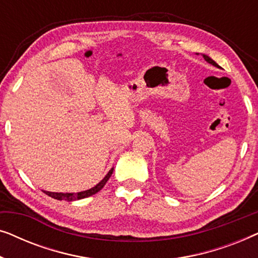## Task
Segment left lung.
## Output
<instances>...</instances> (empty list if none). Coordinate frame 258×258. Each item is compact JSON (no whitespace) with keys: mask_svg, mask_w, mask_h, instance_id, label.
<instances>
[{"mask_svg":"<svg viewBox=\"0 0 258 258\" xmlns=\"http://www.w3.org/2000/svg\"><path fill=\"white\" fill-rule=\"evenodd\" d=\"M203 57H204V59H206V61H207V62H209V63H210V64H213V66H215V67H217V68H221V67H220V66H218L216 62H215V61H213V59H211V58L209 57V56H207V55H203Z\"/></svg>","mask_w":258,"mask_h":258,"instance_id":"8db88e82","label":"left lung"}]
</instances>
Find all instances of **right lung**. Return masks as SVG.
I'll return each instance as SVG.
<instances>
[{"label": "right lung", "instance_id": "1", "mask_svg": "<svg viewBox=\"0 0 258 258\" xmlns=\"http://www.w3.org/2000/svg\"><path fill=\"white\" fill-rule=\"evenodd\" d=\"M112 171H114V169H111V170L107 174V176H105V177L102 179V181L98 183L97 185H95L94 188H91L89 190H86V191L75 192V194H69V192H67V194H64V192H49V191H44V192L47 194L48 196L52 197V199L58 200V201H68V202H70V201L86 199V197H89L91 195H94V194L98 192L102 188H103V186L105 185V183H107V181L109 179V177H110V176H111Z\"/></svg>", "mask_w": 258, "mask_h": 258}]
</instances>
